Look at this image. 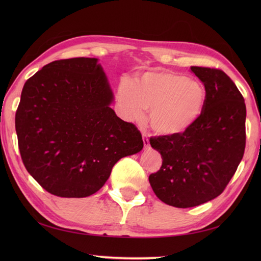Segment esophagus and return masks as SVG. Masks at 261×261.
<instances>
[{"label": "esophagus", "instance_id": "1", "mask_svg": "<svg viewBox=\"0 0 261 261\" xmlns=\"http://www.w3.org/2000/svg\"><path fill=\"white\" fill-rule=\"evenodd\" d=\"M142 140H143V145H145V149H146V150H148V149L150 148V142H149V139L145 134L142 135Z\"/></svg>", "mask_w": 261, "mask_h": 261}]
</instances>
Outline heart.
I'll use <instances>...</instances> for the list:
<instances>
[{
    "label": "heart",
    "instance_id": "1",
    "mask_svg": "<svg viewBox=\"0 0 261 261\" xmlns=\"http://www.w3.org/2000/svg\"><path fill=\"white\" fill-rule=\"evenodd\" d=\"M122 118L140 122L145 109H150L149 122L158 135L175 137L185 134L201 119L206 104L202 83L169 70L138 73L134 83L123 80L116 88Z\"/></svg>",
    "mask_w": 261,
    "mask_h": 261
}]
</instances>
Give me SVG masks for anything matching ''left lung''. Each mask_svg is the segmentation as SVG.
Listing matches in <instances>:
<instances>
[{
	"instance_id": "8db88e82",
	"label": "left lung",
	"mask_w": 261,
	"mask_h": 261,
	"mask_svg": "<svg viewBox=\"0 0 261 261\" xmlns=\"http://www.w3.org/2000/svg\"><path fill=\"white\" fill-rule=\"evenodd\" d=\"M206 91V104L196 124L185 134L150 139L163 165L149 182L157 197L186 208L212 201L234 175L246 147V104L224 71L191 67Z\"/></svg>"
}]
</instances>
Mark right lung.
<instances>
[{"instance_id":"1","label":"right lung","mask_w":261,"mask_h":261,"mask_svg":"<svg viewBox=\"0 0 261 261\" xmlns=\"http://www.w3.org/2000/svg\"><path fill=\"white\" fill-rule=\"evenodd\" d=\"M113 101L97 58L56 60L25 82L15 114L19 149L47 192L90 196L121 158L142 150L139 130L115 114Z\"/></svg>"}]
</instances>
